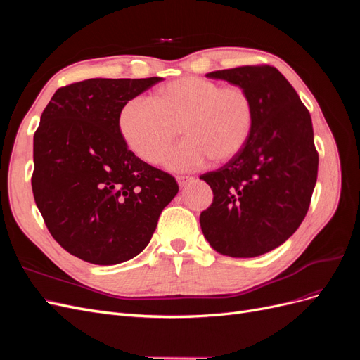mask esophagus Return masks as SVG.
Instances as JSON below:
<instances>
[{
	"instance_id": "esophagus-1",
	"label": "esophagus",
	"mask_w": 360,
	"mask_h": 360,
	"mask_svg": "<svg viewBox=\"0 0 360 360\" xmlns=\"http://www.w3.org/2000/svg\"><path fill=\"white\" fill-rule=\"evenodd\" d=\"M192 180H193L192 176H177V181L181 188L186 186V184H189Z\"/></svg>"
}]
</instances>
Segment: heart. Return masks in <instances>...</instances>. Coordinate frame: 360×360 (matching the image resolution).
I'll use <instances>...</instances> for the list:
<instances>
[{"label":"heart","mask_w":360,"mask_h":360,"mask_svg":"<svg viewBox=\"0 0 360 360\" xmlns=\"http://www.w3.org/2000/svg\"><path fill=\"white\" fill-rule=\"evenodd\" d=\"M254 118V101L243 86L186 76L160 86L151 99L127 101L117 124L130 151L153 165L165 159L180 126L184 139L167 165L188 171L210 159L222 163L237 156L252 132Z\"/></svg>","instance_id":"1"}]
</instances>
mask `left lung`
I'll list each match as a JSON object with an SVG mask.
<instances>
[{
  "mask_svg": "<svg viewBox=\"0 0 360 360\" xmlns=\"http://www.w3.org/2000/svg\"><path fill=\"white\" fill-rule=\"evenodd\" d=\"M205 76L246 89L255 118L240 153L200 177L213 191L201 230L222 255H263L292 236L308 213L319 172L311 115L285 76L267 64Z\"/></svg>",
  "mask_w": 360,
  "mask_h": 360,
  "instance_id": "obj_1",
  "label": "left lung"
}]
</instances>
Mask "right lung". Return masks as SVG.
Returning <instances> with one entry per match:
<instances>
[{
  "label": "right lung",
  "instance_id": "1",
  "mask_svg": "<svg viewBox=\"0 0 360 360\" xmlns=\"http://www.w3.org/2000/svg\"><path fill=\"white\" fill-rule=\"evenodd\" d=\"M162 78H94L61 86L34 134V201L69 254L112 266L136 257L179 192L168 172L141 160L118 132L123 105Z\"/></svg>",
  "mask_w": 360,
  "mask_h": 360
}]
</instances>
